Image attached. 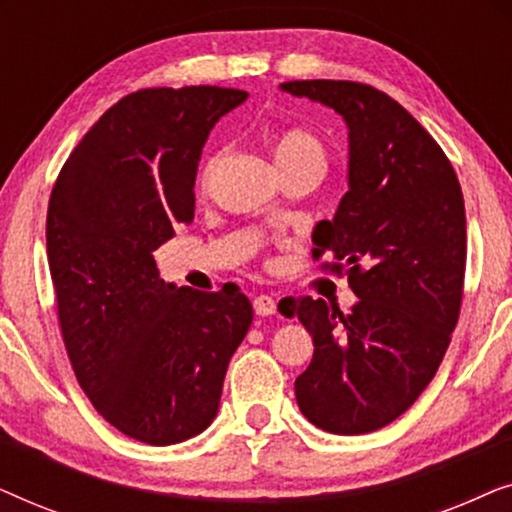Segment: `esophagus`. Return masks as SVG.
<instances>
[{
  "instance_id": "1",
  "label": "esophagus",
  "mask_w": 512,
  "mask_h": 512,
  "mask_svg": "<svg viewBox=\"0 0 512 512\" xmlns=\"http://www.w3.org/2000/svg\"><path fill=\"white\" fill-rule=\"evenodd\" d=\"M275 310H277V305L270 296L254 298V312L258 314V317H270V314H275Z\"/></svg>"
}]
</instances>
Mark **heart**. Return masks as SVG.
<instances>
[{
    "label": "heart",
    "mask_w": 512,
    "mask_h": 512,
    "mask_svg": "<svg viewBox=\"0 0 512 512\" xmlns=\"http://www.w3.org/2000/svg\"><path fill=\"white\" fill-rule=\"evenodd\" d=\"M272 158H275V165L279 172H286L291 170V167L307 165V163L324 165L326 160L324 146H321L319 139L303 128H286L279 132L275 142H272ZM216 160L219 158L209 160L205 170H202V184H207V179L212 177Z\"/></svg>",
    "instance_id": "b5f03b06"
}]
</instances>
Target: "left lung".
Here are the masks:
<instances>
[{
	"mask_svg": "<svg viewBox=\"0 0 512 512\" xmlns=\"http://www.w3.org/2000/svg\"><path fill=\"white\" fill-rule=\"evenodd\" d=\"M293 97L338 111L347 125V193L312 230L314 258L347 268L356 303L289 298L314 354L296 401L314 426L361 436L401 417L433 380L457 326L466 270V212L457 174L396 100L354 81H289Z\"/></svg>",
	"mask_w": 512,
	"mask_h": 512,
	"instance_id": "1",
	"label": "left lung"
}]
</instances>
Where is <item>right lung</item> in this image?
Returning a JSON list of instances; mask_svg holds the SVG:
<instances>
[{
  "instance_id": "add662e5",
  "label": "right lung",
  "mask_w": 512,
  "mask_h": 512,
  "mask_svg": "<svg viewBox=\"0 0 512 512\" xmlns=\"http://www.w3.org/2000/svg\"><path fill=\"white\" fill-rule=\"evenodd\" d=\"M247 97L216 86L123 97L72 151L48 202V268L76 380L139 443H184L214 422L254 319L244 293L167 284L153 261L193 221L209 132Z\"/></svg>"
}]
</instances>
